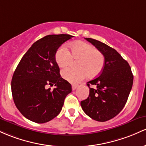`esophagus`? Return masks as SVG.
Instances as JSON below:
<instances>
[{
	"label": "esophagus",
	"instance_id": "1",
	"mask_svg": "<svg viewBox=\"0 0 146 146\" xmlns=\"http://www.w3.org/2000/svg\"><path fill=\"white\" fill-rule=\"evenodd\" d=\"M77 87H78V86L77 85H72V90H75L76 89V88H77Z\"/></svg>",
	"mask_w": 146,
	"mask_h": 146
}]
</instances>
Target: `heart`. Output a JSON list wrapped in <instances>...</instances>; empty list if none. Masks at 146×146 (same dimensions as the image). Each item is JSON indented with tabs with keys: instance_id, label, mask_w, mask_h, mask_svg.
Instances as JSON below:
<instances>
[{
	"instance_id": "1",
	"label": "heart",
	"mask_w": 146,
	"mask_h": 146,
	"mask_svg": "<svg viewBox=\"0 0 146 146\" xmlns=\"http://www.w3.org/2000/svg\"><path fill=\"white\" fill-rule=\"evenodd\" d=\"M71 53L65 46L57 50L55 60L60 68H65L72 63L73 59L78 60V68H66L61 72L64 79L71 83H77L88 75L90 78L96 77L101 72L105 63L104 56L99 50L87 42L76 41L70 45Z\"/></svg>"
}]
</instances>
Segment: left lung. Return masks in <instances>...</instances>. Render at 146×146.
Here are the masks:
<instances>
[{
	"label": "left lung",
	"mask_w": 146,
	"mask_h": 146,
	"mask_svg": "<svg viewBox=\"0 0 146 146\" xmlns=\"http://www.w3.org/2000/svg\"><path fill=\"white\" fill-rule=\"evenodd\" d=\"M86 39L104 54L105 63L99 77L87 83L90 94L81 106L87 115L104 122L116 117L125 106L133 84V74L128 63L114 49L95 39ZM90 84L96 88H91Z\"/></svg>",
	"instance_id": "8db88e82"
}]
</instances>
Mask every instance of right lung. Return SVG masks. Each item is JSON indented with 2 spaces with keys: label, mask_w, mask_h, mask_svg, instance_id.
I'll use <instances>...</instances> for the list:
<instances>
[{
  "label": "right lung",
  "mask_w": 146,
  "mask_h": 146,
  "mask_svg": "<svg viewBox=\"0 0 146 146\" xmlns=\"http://www.w3.org/2000/svg\"><path fill=\"white\" fill-rule=\"evenodd\" d=\"M53 34L39 39L25 54L11 79L13 99L25 117L37 123L51 121L59 114L72 86L60 75L55 60L57 50L72 38ZM56 86L53 91L47 85Z\"/></svg>",
  "instance_id": "1"
}]
</instances>
